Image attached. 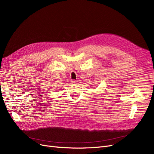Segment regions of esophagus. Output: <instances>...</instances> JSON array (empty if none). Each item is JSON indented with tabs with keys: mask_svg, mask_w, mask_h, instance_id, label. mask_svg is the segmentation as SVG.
Masks as SVG:
<instances>
[{
	"mask_svg": "<svg viewBox=\"0 0 154 154\" xmlns=\"http://www.w3.org/2000/svg\"><path fill=\"white\" fill-rule=\"evenodd\" d=\"M71 83H77V81L76 80H71Z\"/></svg>",
	"mask_w": 154,
	"mask_h": 154,
	"instance_id": "34e87169",
	"label": "esophagus"
}]
</instances>
